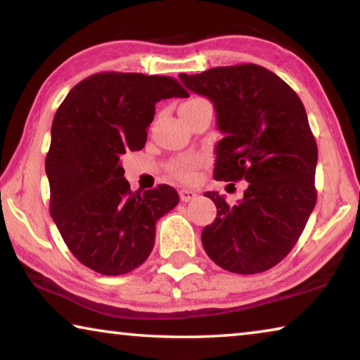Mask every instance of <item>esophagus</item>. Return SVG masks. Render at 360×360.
<instances>
[{"label":"esophagus","mask_w":360,"mask_h":360,"mask_svg":"<svg viewBox=\"0 0 360 360\" xmlns=\"http://www.w3.org/2000/svg\"><path fill=\"white\" fill-rule=\"evenodd\" d=\"M195 197H197V192H195V191H191V188H181V191H179V198H181V202L187 203V202H191V200H193Z\"/></svg>","instance_id":"1"}]
</instances>
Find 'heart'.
<instances>
[{"label": "heart", "mask_w": 360, "mask_h": 360, "mask_svg": "<svg viewBox=\"0 0 360 360\" xmlns=\"http://www.w3.org/2000/svg\"><path fill=\"white\" fill-rule=\"evenodd\" d=\"M206 100L203 98H191L187 100L184 105L181 108H187V106H193L198 105V103H205ZM205 158L198 154H192V155H182L174 158V160L169 163V173L174 179H178L181 182H186V184H192L198 179V172L200 168L203 167Z\"/></svg>", "instance_id": "b5f03b06"}]
</instances>
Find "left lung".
I'll list each match as a JSON object with an SVG mask.
<instances>
[{
	"label": "left lung",
	"instance_id": "left-lung-1",
	"mask_svg": "<svg viewBox=\"0 0 360 360\" xmlns=\"http://www.w3.org/2000/svg\"><path fill=\"white\" fill-rule=\"evenodd\" d=\"M179 79L216 108L224 138L216 146L214 179L248 181L236 205L205 193L217 208L202 231L205 251L238 275L270 270L295 246L318 198V144L303 103L281 77L254 63Z\"/></svg>",
	"mask_w": 360,
	"mask_h": 360
}]
</instances>
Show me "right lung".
I'll use <instances>...</instances> for the list:
<instances>
[{
    "label": "right lung",
    "mask_w": 360,
    "mask_h": 360,
    "mask_svg": "<svg viewBox=\"0 0 360 360\" xmlns=\"http://www.w3.org/2000/svg\"><path fill=\"white\" fill-rule=\"evenodd\" d=\"M186 98L168 76L96 72L70 90L52 122L46 157L51 216L72 255L90 270L119 276L149 257L155 224L179 202L172 186L131 192L122 154L141 150L155 103Z\"/></svg>",
    "instance_id": "1"
}]
</instances>
